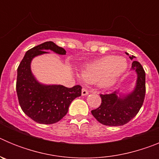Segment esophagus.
<instances>
[{"label": "esophagus", "mask_w": 159, "mask_h": 159, "mask_svg": "<svg viewBox=\"0 0 159 159\" xmlns=\"http://www.w3.org/2000/svg\"><path fill=\"white\" fill-rule=\"evenodd\" d=\"M89 94V92L88 91V89H86V88H83L82 89V95H87Z\"/></svg>", "instance_id": "34e87169"}]
</instances>
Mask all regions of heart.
<instances>
[{
	"label": "heart",
	"instance_id": "heart-1",
	"mask_svg": "<svg viewBox=\"0 0 159 159\" xmlns=\"http://www.w3.org/2000/svg\"><path fill=\"white\" fill-rule=\"evenodd\" d=\"M127 67L124 57L106 56L84 67L82 78L85 82H98L100 86L109 87L117 81Z\"/></svg>",
	"mask_w": 159,
	"mask_h": 159
}]
</instances>
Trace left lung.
I'll use <instances>...</instances> for the list:
<instances>
[{
    "label": "left lung",
    "mask_w": 159,
    "mask_h": 159,
    "mask_svg": "<svg viewBox=\"0 0 159 159\" xmlns=\"http://www.w3.org/2000/svg\"><path fill=\"white\" fill-rule=\"evenodd\" d=\"M134 58L130 57V60ZM131 68L137 72L136 87L131 93L126 96L118 97L116 92L100 94L101 104L92 111L97 121L106 126H123L130 122L139 113L143 106L146 94V74L143 66L138 61H133Z\"/></svg>",
    "instance_id": "8db88e82"
}]
</instances>
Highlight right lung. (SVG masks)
<instances>
[{"mask_svg":"<svg viewBox=\"0 0 159 159\" xmlns=\"http://www.w3.org/2000/svg\"><path fill=\"white\" fill-rule=\"evenodd\" d=\"M47 50L66 54L63 48L52 41L29 49L18 66L16 88L20 106L26 116L38 123L52 124L65 116L72 100L81 95L82 87L43 85L36 80L31 71V61L36 56L48 53Z\"/></svg>","mask_w":159,"mask_h":159,"instance_id":"right-lung-1","label":"right lung"}]
</instances>
